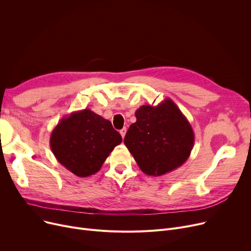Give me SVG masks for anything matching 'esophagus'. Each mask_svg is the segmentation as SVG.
Segmentation results:
<instances>
[{"label": "esophagus", "instance_id": "34e87169", "mask_svg": "<svg viewBox=\"0 0 251 251\" xmlns=\"http://www.w3.org/2000/svg\"><path fill=\"white\" fill-rule=\"evenodd\" d=\"M126 132H127V129H126V128H123V129H121V130H120V134H121V136H122L123 138L125 137Z\"/></svg>", "mask_w": 251, "mask_h": 251}]
</instances>
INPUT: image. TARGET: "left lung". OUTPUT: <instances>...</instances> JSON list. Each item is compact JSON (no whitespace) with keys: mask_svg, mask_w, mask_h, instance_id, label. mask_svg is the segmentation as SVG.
Instances as JSON below:
<instances>
[{"mask_svg":"<svg viewBox=\"0 0 251 251\" xmlns=\"http://www.w3.org/2000/svg\"><path fill=\"white\" fill-rule=\"evenodd\" d=\"M124 143L144 174L163 176L181 167L194 146L193 129L177 104L166 99L135 112Z\"/></svg>","mask_w":251,"mask_h":251,"instance_id":"obj_1","label":"left lung"}]
</instances>
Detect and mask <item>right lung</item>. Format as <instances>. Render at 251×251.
Returning <instances> with one entry per match:
<instances>
[{
	"mask_svg": "<svg viewBox=\"0 0 251 251\" xmlns=\"http://www.w3.org/2000/svg\"><path fill=\"white\" fill-rule=\"evenodd\" d=\"M120 133L101 116L84 109L65 116L51 131L50 150L57 161L78 177H88L100 170Z\"/></svg>",
	"mask_w": 251,
	"mask_h": 251,
	"instance_id": "obj_1",
	"label": "right lung"
}]
</instances>
